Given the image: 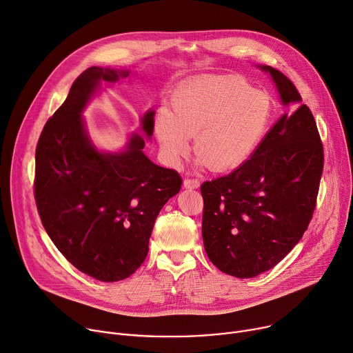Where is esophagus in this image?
<instances>
[{"instance_id": "1", "label": "esophagus", "mask_w": 353, "mask_h": 353, "mask_svg": "<svg viewBox=\"0 0 353 353\" xmlns=\"http://www.w3.org/2000/svg\"><path fill=\"white\" fill-rule=\"evenodd\" d=\"M183 185L185 187V188H199L200 187V180H197V179H184V181H183Z\"/></svg>"}]
</instances>
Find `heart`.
Returning a JSON list of instances; mask_svg holds the SVG:
<instances>
[{"label": "heart", "instance_id": "obj_1", "mask_svg": "<svg viewBox=\"0 0 353 353\" xmlns=\"http://www.w3.org/2000/svg\"><path fill=\"white\" fill-rule=\"evenodd\" d=\"M173 112L162 107L154 134L170 166L190 152L196 135L199 163L215 172L238 168L259 146L273 117V99L238 76L190 81L173 94Z\"/></svg>", "mask_w": 353, "mask_h": 353}]
</instances>
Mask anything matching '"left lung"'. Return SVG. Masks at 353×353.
<instances>
[{
  "instance_id": "1",
  "label": "left lung",
  "mask_w": 353,
  "mask_h": 353,
  "mask_svg": "<svg viewBox=\"0 0 353 353\" xmlns=\"http://www.w3.org/2000/svg\"><path fill=\"white\" fill-rule=\"evenodd\" d=\"M269 72L284 105L300 103L296 85ZM324 169V148L305 104L285 112L250 159L232 173L204 181L203 241L221 272L250 279L274 268L303 238Z\"/></svg>"
}]
</instances>
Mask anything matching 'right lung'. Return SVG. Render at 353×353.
I'll use <instances>...</instances> for the list:
<instances>
[{
  "label": "right lung",
  "instance_id": "1",
  "mask_svg": "<svg viewBox=\"0 0 353 353\" xmlns=\"http://www.w3.org/2000/svg\"><path fill=\"white\" fill-rule=\"evenodd\" d=\"M130 70L90 68L43 126L35 153V201L42 225L60 253L100 281L130 277L145 261L157 214L181 188L173 169L154 165L134 134L123 152L101 153L91 143L81 112L101 81ZM154 111L142 118L148 138Z\"/></svg>",
  "mask_w": 353,
  "mask_h": 353
}]
</instances>
